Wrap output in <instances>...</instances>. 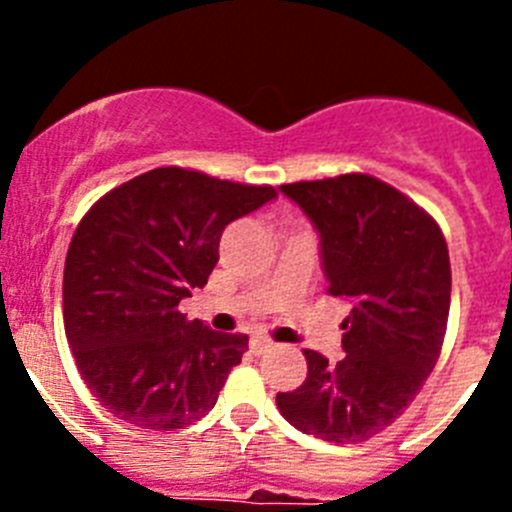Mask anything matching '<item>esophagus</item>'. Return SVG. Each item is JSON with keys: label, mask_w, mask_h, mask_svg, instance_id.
Here are the masks:
<instances>
[{"label": "esophagus", "mask_w": 512, "mask_h": 512, "mask_svg": "<svg viewBox=\"0 0 512 512\" xmlns=\"http://www.w3.org/2000/svg\"><path fill=\"white\" fill-rule=\"evenodd\" d=\"M248 346H251L253 354H266V351H271V348H274V341H269V338H264V336H256V338H251V343H248Z\"/></svg>", "instance_id": "esophagus-1"}]
</instances>
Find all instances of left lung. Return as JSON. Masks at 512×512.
Returning a JSON list of instances; mask_svg holds the SVG:
<instances>
[{"instance_id": "1", "label": "left lung", "mask_w": 512, "mask_h": 512, "mask_svg": "<svg viewBox=\"0 0 512 512\" xmlns=\"http://www.w3.org/2000/svg\"><path fill=\"white\" fill-rule=\"evenodd\" d=\"M320 235L328 295L351 302L343 356L305 351L307 379L277 408L315 438L359 443L408 408L441 354L451 305L443 233L405 194L366 174L282 184Z\"/></svg>"}]
</instances>
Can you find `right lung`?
<instances>
[{
  "mask_svg": "<svg viewBox=\"0 0 512 512\" xmlns=\"http://www.w3.org/2000/svg\"><path fill=\"white\" fill-rule=\"evenodd\" d=\"M274 197L271 187L166 166L120 184L81 217L63 269V325L107 413L174 431L215 408L248 336L217 333L176 307L207 284L225 225Z\"/></svg>",
  "mask_w": 512,
  "mask_h": 512,
  "instance_id": "obj_1",
  "label": "right lung"
}]
</instances>
